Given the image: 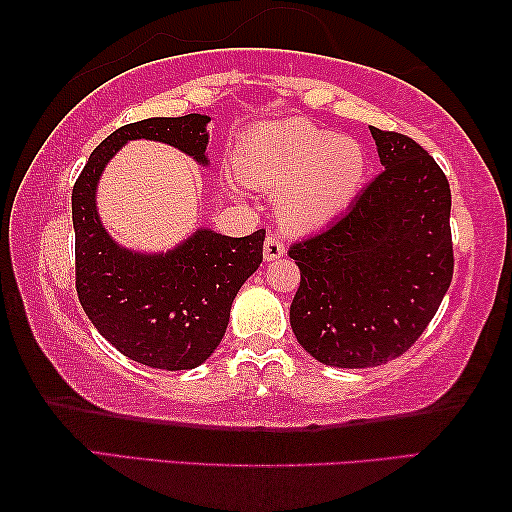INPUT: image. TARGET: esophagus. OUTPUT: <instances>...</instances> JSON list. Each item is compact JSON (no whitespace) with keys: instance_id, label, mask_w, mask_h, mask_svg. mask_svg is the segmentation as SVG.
<instances>
[{"instance_id":"obj_1","label":"esophagus","mask_w":512,"mask_h":512,"mask_svg":"<svg viewBox=\"0 0 512 512\" xmlns=\"http://www.w3.org/2000/svg\"><path fill=\"white\" fill-rule=\"evenodd\" d=\"M283 254H286V245H283V242L276 236H267L265 245H263L265 261H276V258H281Z\"/></svg>"}]
</instances>
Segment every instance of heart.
<instances>
[{
  "label": "heart",
  "mask_w": 512,
  "mask_h": 512,
  "mask_svg": "<svg viewBox=\"0 0 512 512\" xmlns=\"http://www.w3.org/2000/svg\"><path fill=\"white\" fill-rule=\"evenodd\" d=\"M242 179L276 192V217L288 231L329 224L363 186L367 158L360 142L290 117L254 127L238 145Z\"/></svg>",
  "instance_id": "b5f03b06"
}]
</instances>
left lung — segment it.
Instances as JSON below:
<instances>
[{
  "instance_id": "8db88e82",
  "label": "left lung",
  "mask_w": 512,
  "mask_h": 512,
  "mask_svg": "<svg viewBox=\"0 0 512 512\" xmlns=\"http://www.w3.org/2000/svg\"><path fill=\"white\" fill-rule=\"evenodd\" d=\"M385 170L331 226L288 249L299 345L333 367H376L415 345L454 276L451 190L424 147L372 127Z\"/></svg>"
}]
</instances>
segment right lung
Returning <instances> with one entry per match:
<instances>
[{
    "mask_svg": "<svg viewBox=\"0 0 512 512\" xmlns=\"http://www.w3.org/2000/svg\"><path fill=\"white\" fill-rule=\"evenodd\" d=\"M208 115L149 117L124 124L90 154L72 188L77 295L95 329L136 363L192 370L224 338L231 304L263 263L265 231L229 238L197 229L165 254H138L108 236L97 215V183L129 140H158L208 165Z\"/></svg>",
    "mask_w": 512,
    "mask_h": 512,
    "instance_id": "add662e5",
    "label": "right lung"
}]
</instances>
